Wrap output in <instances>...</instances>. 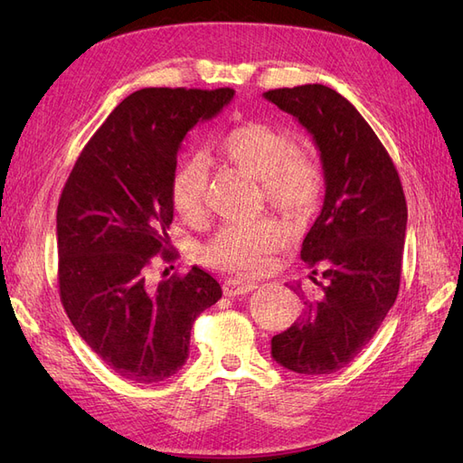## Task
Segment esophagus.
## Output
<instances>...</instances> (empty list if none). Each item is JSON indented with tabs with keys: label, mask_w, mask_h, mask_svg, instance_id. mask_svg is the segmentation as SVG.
<instances>
[{
	"label": "esophagus",
	"mask_w": 463,
	"mask_h": 463,
	"mask_svg": "<svg viewBox=\"0 0 463 463\" xmlns=\"http://www.w3.org/2000/svg\"><path fill=\"white\" fill-rule=\"evenodd\" d=\"M257 289L255 282H240V279L230 278L223 282V293H226L228 298H237V296H245V293Z\"/></svg>",
	"instance_id": "esophagus-1"
}]
</instances>
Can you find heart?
Here are the masks:
<instances>
[{"label":"heart","instance_id":"1","mask_svg":"<svg viewBox=\"0 0 463 463\" xmlns=\"http://www.w3.org/2000/svg\"><path fill=\"white\" fill-rule=\"evenodd\" d=\"M293 137L274 125L247 121L220 137L216 152L249 177L262 181L269 204L289 220H303L317 208L325 175L318 160L296 150ZM208 175L201 158L181 162L170 181V197L185 220L204 213ZM286 245V232L272 220L222 228L203 249V262L222 272L255 276L270 266L272 255Z\"/></svg>","mask_w":463,"mask_h":463}]
</instances>
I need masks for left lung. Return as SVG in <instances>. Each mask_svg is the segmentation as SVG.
Listing matches in <instances>:
<instances>
[{
    "instance_id": "1",
    "label": "left lung",
    "mask_w": 463,
    "mask_h": 463,
    "mask_svg": "<svg viewBox=\"0 0 463 463\" xmlns=\"http://www.w3.org/2000/svg\"><path fill=\"white\" fill-rule=\"evenodd\" d=\"M313 135L325 170V204L305 235L301 259L317 293L272 338V357L299 374H332L354 361L394 305L400 289L408 206L390 154L342 94L325 85L264 92ZM321 270L323 282L314 276Z\"/></svg>"
}]
</instances>
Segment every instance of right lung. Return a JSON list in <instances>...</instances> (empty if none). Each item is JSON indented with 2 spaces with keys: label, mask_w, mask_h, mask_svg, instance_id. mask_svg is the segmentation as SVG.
<instances>
[{
  "label": "right lung",
  "mask_w": 463,
  "mask_h": 463,
  "mask_svg": "<svg viewBox=\"0 0 463 463\" xmlns=\"http://www.w3.org/2000/svg\"><path fill=\"white\" fill-rule=\"evenodd\" d=\"M233 89H141L111 111L77 158L58 204V284L82 340L119 376L162 383L189 357L197 317L222 298L199 266L152 286L170 262V181L189 129L230 104Z\"/></svg>",
  "instance_id": "1"
}]
</instances>
